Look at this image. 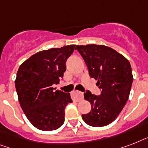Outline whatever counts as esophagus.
Masks as SVG:
<instances>
[{
    "instance_id": "esophagus-1",
    "label": "esophagus",
    "mask_w": 148,
    "mask_h": 148,
    "mask_svg": "<svg viewBox=\"0 0 148 148\" xmlns=\"http://www.w3.org/2000/svg\"><path fill=\"white\" fill-rule=\"evenodd\" d=\"M71 95H72V98H73V100H74V101H81V100H82L84 97L83 93L80 92V91H78V90H73L71 93Z\"/></svg>"
}]
</instances>
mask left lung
I'll list each match as a JSON object with an SVG mask.
<instances>
[{
    "label": "left lung",
    "mask_w": 148,
    "mask_h": 148,
    "mask_svg": "<svg viewBox=\"0 0 148 148\" xmlns=\"http://www.w3.org/2000/svg\"><path fill=\"white\" fill-rule=\"evenodd\" d=\"M85 61L90 77L97 81L99 96L88 90L84 97L91 104L88 114H82L86 124L103 127L114 121L128 100L133 75L128 60L104 45H77Z\"/></svg>",
    "instance_id": "8db88e82"
}]
</instances>
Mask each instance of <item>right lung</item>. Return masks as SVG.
Returning <instances> with one entry per match:
<instances>
[{
	"mask_svg": "<svg viewBox=\"0 0 148 148\" xmlns=\"http://www.w3.org/2000/svg\"><path fill=\"white\" fill-rule=\"evenodd\" d=\"M75 45L39 51L26 60L15 80L20 105L29 121L41 131H53L64 122L70 93L54 90L66 71V61Z\"/></svg>",
	"mask_w": 148,
	"mask_h": 148,
	"instance_id": "1",
	"label": "right lung"
}]
</instances>
